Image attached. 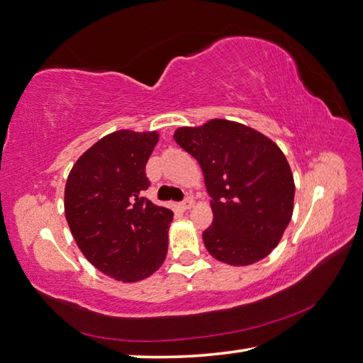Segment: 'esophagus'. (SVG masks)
Wrapping results in <instances>:
<instances>
[{
    "label": "esophagus",
    "mask_w": 363,
    "mask_h": 363,
    "mask_svg": "<svg viewBox=\"0 0 363 363\" xmlns=\"http://www.w3.org/2000/svg\"><path fill=\"white\" fill-rule=\"evenodd\" d=\"M194 206V201L191 199V198H188V199H185L180 204V208H183V211H188V208H191Z\"/></svg>",
    "instance_id": "34e87169"
}]
</instances>
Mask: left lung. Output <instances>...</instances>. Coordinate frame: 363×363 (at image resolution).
Listing matches in <instances>:
<instances>
[{
  "label": "left lung",
  "instance_id": "left-lung-1",
  "mask_svg": "<svg viewBox=\"0 0 363 363\" xmlns=\"http://www.w3.org/2000/svg\"><path fill=\"white\" fill-rule=\"evenodd\" d=\"M175 142L199 162L213 212L202 233L208 253L231 266H249L281 242L294 213L295 182L282 150L236 121L211 119L178 127Z\"/></svg>",
  "mask_w": 363,
  "mask_h": 363
}]
</instances>
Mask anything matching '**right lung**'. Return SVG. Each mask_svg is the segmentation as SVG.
<instances>
[{
	"label": "right lung",
	"instance_id": "1",
	"mask_svg": "<svg viewBox=\"0 0 363 363\" xmlns=\"http://www.w3.org/2000/svg\"><path fill=\"white\" fill-rule=\"evenodd\" d=\"M159 133L116 130L82 152L65 185L69 231L89 262L116 281L138 282L161 268L170 208L142 198Z\"/></svg>",
	"mask_w": 363,
	"mask_h": 363
}]
</instances>
